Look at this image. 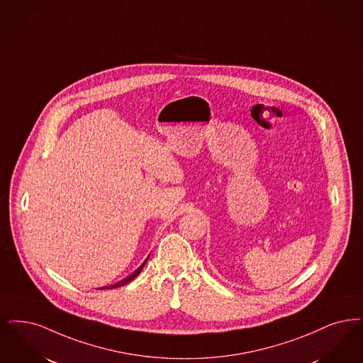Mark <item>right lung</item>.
<instances>
[{
  "mask_svg": "<svg viewBox=\"0 0 363 363\" xmlns=\"http://www.w3.org/2000/svg\"><path fill=\"white\" fill-rule=\"evenodd\" d=\"M147 259H148V257L145 258V261L130 274V277H127V278H124V279H121L120 282H117V284H115V285H111V286H104V288H100V289H115V288H118V286H124V285H127L128 282H130L135 277L139 276L140 274V272H142V269H143V266L145 264V262H147Z\"/></svg>",
  "mask_w": 363,
  "mask_h": 363,
  "instance_id": "right-lung-1",
  "label": "right lung"
}]
</instances>
